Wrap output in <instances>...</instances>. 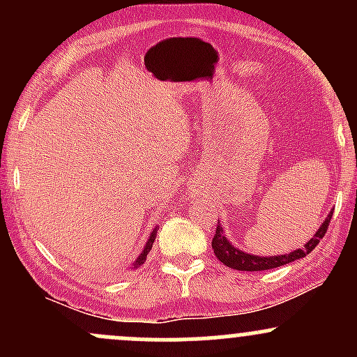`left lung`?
Here are the masks:
<instances>
[{"label":"left lung","mask_w":357,"mask_h":357,"mask_svg":"<svg viewBox=\"0 0 357 357\" xmlns=\"http://www.w3.org/2000/svg\"><path fill=\"white\" fill-rule=\"evenodd\" d=\"M333 218V211L329 213L326 221L321 225L317 233L310 238V241H307L304 248H298L296 252L287 253V255H277V257H258V255H250V253L241 252V250L235 248L230 241L227 240L225 236V231L221 230V225L218 221L215 230V236H213L211 247L215 255L223 265L227 267L235 268V270H241V272H260V270H270V268H277L282 267V265L290 264V261L298 260V258H304L305 255H309L312 250L317 247L321 238H324L326 235L327 228H329V221Z\"/></svg>","instance_id":"1"}]
</instances>
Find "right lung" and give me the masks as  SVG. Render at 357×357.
I'll return each mask as SVG.
<instances>
[{
  "label": "right lung",
  "instance_id": "add662e5",
  "mask_svg": "<svg viewBox=\"0 0 357 357\" xmlns=\"http://www.w3.org/2000/svg\"><path fill=\"white\" fill-rule=\"evenodd\" d=\"M155 235H158V228H154L153 233H151L149 240H147V243H146V247H144V252H142L141 255H139V258L136 260V264H134V267H137V265L144 264V261H146V257H147V253H149V252H151V248H153V243H154V240H155Z\"/></svg>",
  "mask_w": 357,
  "mask_h": 357
}]
</instances>
